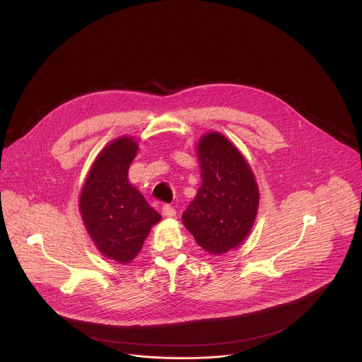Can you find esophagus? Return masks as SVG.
Instances as JSON below:
<instances>
[{
	"mask_svg": "<svg viewBox=\"0 0 362 362\" xmlns=\"http://www.w3.org/2000/svg\"><path fill=\"white\" fill-rule=\"evenodd\" d=\"M161 213H163V216H165V217H174L175 216V209L171 206V205H164L163 209H161Z\"/></svg>",
	"mask_w": 362,
	"mask_h": 362,
	"instance_id": "34e87169",
	"label": "esophagus"
}]
</instances>
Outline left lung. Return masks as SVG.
<instances>
[{
    "mask_svg": "<svg viewBox=\"0 0 362 362\" xmlns=\"http://www.w3.org/2000/svg\"><path fill=\"white\" fill-rule=\"evenodd\" d=\"M198 158L202 185L182 223L199 247L223 255L250 234L258 213V185L245 157L218 132L201 138Z\"/></svg>",
    "mask_w": 362,
    "mask_h": 362,
    "instance_id": "obj_1",
    "label": "left lung"
}]
</instances>
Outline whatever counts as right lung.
Listing matches in <instances>:
<instances>
[{"instance_id": "right-lung-1", "label": "right lung", "mask_w": 362, "mask_h": 362, "mask_svg": "<svg viewBox=\"0 0 362 362\" xmlns=\"http://www.w3.org/2000/svg\"><path fill=\"white\" fill-rule=\"evenodd\" d=\"M138 152L134 138L121 136L95 160L83 185L79 209L99 251L118 263L135 258L161 216L129 184V164Z\"/></svg>"}]
</instances>
